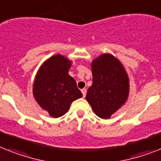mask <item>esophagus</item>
<instances>
[{"label": "esophagus", "mask_w": 161, "mask_h": 161, "mask_svg": "<svg viewBox=\"0 0 161 161\" xmlns=\"http://www.w3.org/2000/svg\"><path fill=\"white\" fill-rule=\"evenodd\" d=\"M81 91H82V93H83V97H86V93H87V89H86V88H83V89H82Z\"/></svg>", "instance_id": "1"}]
</instances>
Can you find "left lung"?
Masks as SVG:
<instances>
[{
  "mask_svg": "<svg viewBox=\"0 0 161 161\" xmlns=\"http://www.w3.org/2000/svg\"><path fill=\"white\" fill-rule=\"evenodd\" d=\"M92 85L86 100L101 119H109L127 101L129 77L122 64L110 54H104L92 63Z\"/></svg>",
  "mask_w": 161,
  "mask_h": 161,
  "instance_id": "1",
  "label": "left lung"
}]
</instances>
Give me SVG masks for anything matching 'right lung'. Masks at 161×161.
Instances as JSON below:
<instances>
[{"instance_id": "1", "label": "right lung", "mask_w": 161, "mask_h": 161, "mask_svg": "<svg viewBox=\"0 0 161 161\" xmlns=\"http://www.w3.org/2000/svg\"><path fill=\"white\" fill-rule=\"evenodd\" d=\"M70 67L71 61L67 58L53 55L42 65L35 78V100L54 118L64 115L73 101L83 97L76 81L69 75Z\"/></svg>"}]
</instances>
